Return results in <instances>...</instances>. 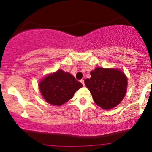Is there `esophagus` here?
<instances>
[{"mask_svg": "<svg viewBox=\"0 0 152 152\" xmlns=\"http://www.w3.org/2000/svg\"><path fill=\"white\" fill-rule=\"evenodd\" d=\"M81 83L82 84H83V86H84V80H83V79H81Z\"/></svg>", "mask_w": 152, "mask_h": 152, "instance_id": "esophagus-1", "label": "esophagus"}]
</instances>
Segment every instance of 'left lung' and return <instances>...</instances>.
I'll use <instances>...</instances> for the list:
<instances>
[{
    "instance_id": "8db88e82",
    "label": "left lung",
    "mask_w": 152,
    "mask_h": 152,
    "mask_svg": "<svg viewBox=\"0 0 152 152\" xmlns=\"http://www.w3.org/2000/svg\"><path fill=\"white\" fill-rule=\"evenodd\" d=\"M90 74L91 78L84 83L97 105L109 110L123 100L127 88V78L123 71L97 67Z\"/></svg>"
}]
</instances>
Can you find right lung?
Returning a JSON list of instances; mask_svg holds the SVG:
<instances>
[{
    "instance_id": "add662e5",
    "label": "right lung",
    "mask_w": 152,
    "mask_h": 152,
    "mask_svg": "<svg viewBox=\"0 0 152 152\" xmlns=\"http://www.w3.org/2000/svg\"><path fill=\"white\" fill-rule=\"evenodd\" d=\"M38 86L41 95L47 102L52 105L61 106L70 100L83 85L73 75L58 70L43 78Z\"/></svg>"
}]
</instances>
